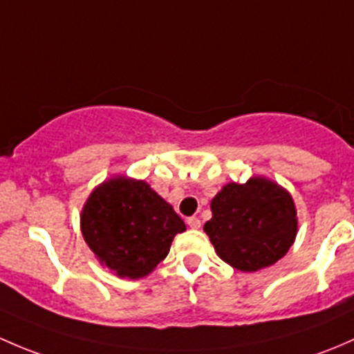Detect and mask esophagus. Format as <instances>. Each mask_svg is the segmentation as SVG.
Segmentation results:
<instances>
[{
    "instance_id": "esophagus-1",
    "label": "esophagus",
    "mask_w": 354,
    "mask_h": 354,
    "mask_svg": "<svg viewBox=\"0 0 354 354\" xmlns=\"http://www.w3.org/2000/svg\"><path fill=\"white\" fill-rule=\"evenodd\" d=\"M187 225L191 228H194V230H198V228H201V221H199V218H196V216H191V218H187Z\"/></svg>"
}]
</instances>
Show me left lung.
<instances>
[{
  "label": "left lung",
  "mask_w": 354,
  "mask_h": 354,
  "mask_svg": "<svg viewBox=\"0 0 354 354\" xmlns=\"http://www.w3.org/2000/svg\"><path fill=\"white\" fill-rule=\"evenodd\" d=\"M204 232L218 257L242 272L269 268L286 256L298 232L295 201L278 182L262 176L228 182L211 199Z\"/></svg>",
  "instance_id": "left-lung-1"
}]
</instances>
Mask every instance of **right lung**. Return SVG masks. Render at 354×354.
Instances as JSON below:
<instances>
[{
  "mask_svg": "<svg viewBox=\"0 0 354 354\" xmlns=\"http://www.w3.org/2000/svg\"><path fill=\"white\" fill-rule=\"evenodd\" d=\"M80 228L100 266L119 278L140 279L167 257L185 223L148 182L114 176L90 192Z\"/></svg>",
  "mask_w": 354,
  "mask_h": 354,
  "instance_id": "right-lung-1",
  "label": "right lung"
}]
</instances>
